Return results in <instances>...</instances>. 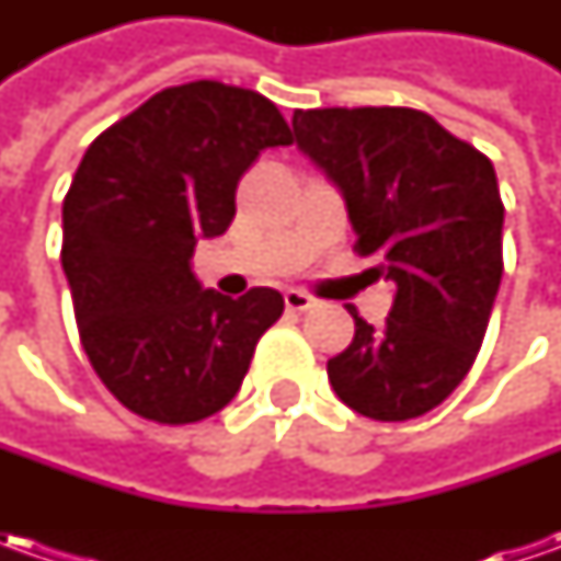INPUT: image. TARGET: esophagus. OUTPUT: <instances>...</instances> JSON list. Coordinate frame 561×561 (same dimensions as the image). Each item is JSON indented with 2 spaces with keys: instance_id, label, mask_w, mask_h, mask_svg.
Instances as JSON below:
<instances>
[{
  "instance_id": "obj_1",
  "label": "esophagus",
  "mask_w": 561,
  "mask_h": 561,
  "mask_svg": "<svg viewBox=\"0 0 561 561\" xmlns=\"http://www.w3.org/2000/svg\"><path fill=\"white\" fill-rule=\"evenodd\" d=\"M284 306H287L290 312H306V309H312L314 299L302 290H287L284 293Z\"/></svg>"
}]
</instances>
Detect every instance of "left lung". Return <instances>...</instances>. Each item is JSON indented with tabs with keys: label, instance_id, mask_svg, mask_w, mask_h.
<instances>
[{
	"label": "left lung",
	"instance_id": "8db88e82",
	"mask_svg": "<svg viewBox=\"0 0 561 561\" xmlns=\"http://www.w3.org/2000/svg\"><path fill=\"white\" fill-rule=\"evenodd\" d=\"M302 152L343 190L356 252L397 284L383 328L356 306L353 343L328 362L358 415L409 421L471 371L503 277V199L484 152L399 105L293 115Z\"/></svg>",
	"mask_w": 561,
	"mask_h": 561
}]
</instances>
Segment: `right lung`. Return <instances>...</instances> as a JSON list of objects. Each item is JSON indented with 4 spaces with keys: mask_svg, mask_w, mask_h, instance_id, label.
Returning a JSON list of instances; mask_svg holds the SVG:
<instances>
[{
    "mask_svg": "<svg viewBox=\"0 0 561 561\" xmlns=\"http://www.w3.org/2000/svg\"><path fill=\"white\" fill-rule=\"evenodd\" d=\"M255 90L168 87L90 142L61 205V268L80 343L108 393L156 424H193L237 397L284 296L203 290L196 240L225 233L262 149L290 146Z\"/></svg>",
    "mask_w": 561,
    "mask_h": 561,
    "instance_id": "right-lung-1",
    "label": "right lung"
}]
</instances>
